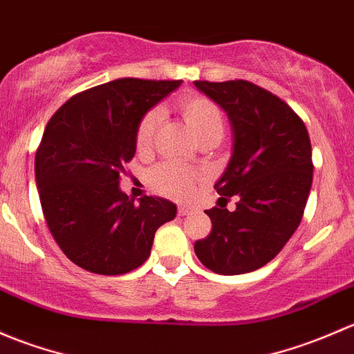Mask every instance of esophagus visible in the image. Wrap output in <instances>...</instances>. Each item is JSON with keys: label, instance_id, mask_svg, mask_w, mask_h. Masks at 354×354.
Segmentation results:
<instances>
[{"label": "esophagus", "instance_id": "34e87169", "mask_svg": "<svg viewBox=\"0 0 354 354\" xmlns=\"http://www.w3.org/2000/svg\"><path fill=\"white\" fill-rule=\"evenodd\" d=\"M191 213H192V209H189V207H185V206H178L177 207L178 216H189Z\"/></svg>", "mask_w": 354, "mask_h": 354}]
</instances>
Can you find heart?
Returning a JSON list of instances; mask_svg holds the SVG:
<instances>
[{"mask_svg": "<svg viewBox=\"0 0 354 354\" xmlns=\"http://www.w3.org/2000/svg\"><path fill=\"white\" fill-rule=\"evenodd\" d=\"M177 111L199 141H220L225 136V129H227L225 115L211 98L204 95H184L177 102ZM160 119H162V114L156 109L148 111L140 119L136 138H134L138 151L143 153L150 150L153 138L160 126ZM148 178H150L151 187L160 194L174 199H185L194 189L198 174L177 163H162L151 170Z\"/></svg>", "mask_w": 354, "mask_h": 354, "instance_id": "obj_1", "label": "heart"}]
</instances>
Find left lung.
<instances>
[{
	"instance_id": "1",
	"label": "left lung",
	"mask_w": 354,
	"mask_h": 354,
	"mask_svg": "<svg viewBox=\"0 0 354 354\" xmlns=\"http://www.w3.org/2000/svg\"><path fill=\"white\" fill-rule=\"evenodd\" d=\"M194 85L227 111L233 127L230 163L214 184L223 204L204 211L213 227L194 252L218 274L256 271L281 252L304 216L313 177L308 131L285 100L252 82ZM232 195L237 207L228 212Z\"/></svg>"
}]
</instances>
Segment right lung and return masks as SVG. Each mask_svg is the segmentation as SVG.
Listing matches in <instances>:
<instances>
[{
    "label": "right lung",
    "mask_w": 354,
    "mask_h": 354,
    "mask_svg": "<svg viewBox=\"0 0 354 354\" xmlns=\"http://www.w3.org/2000/svg\"><path fill=\"white\" fill-rule=\"evenodd\" d=\"M180 80L119 78L73 95L47 122L35 153L46 223L64 256L95 274H126L150 257L176 204L119 189L136 151V127Z\"/></svg>",
    "instance_id": "right-lung-1"
}]
</instances>
